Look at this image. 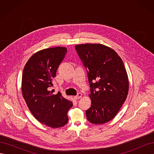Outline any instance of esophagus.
I'll return each instance as SVG.
<instances>
[{
    "mask_svg": "<svg viewBox=\"0 0 154 154\" xmlns=\"http://www.w3.org/2000/svg\"><path fill=\"white\" fill-rule=\"evenodd\" d=\"M82 96V93H78V94L76 96H74V99H75V100H79L80 98H81Z\"/></svg>",
    "mask_w": 154,
    "mask_h": 154,
    "instance_id": "1",
    "label": "esophagus"
}]
</instances>
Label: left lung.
I'll list each match as a JSON object with an SVG mask.
<instances>
[{
  "mask_svg": "<svg viewBox=\"0 0 154 154\" xmlns=\"http://www.w3.org/2000/svg\"><path fill=\"white\" fill-rule=\"evenodd\" d=\"M75 49L86 69L91 106L86 117L93 124L112 119L127 98L128 79L122 58L114 50L100 44H80Z\"/></svg>",
  "mask_w": 154,
  "mask_h": 154,
  "instance_id": "left-lung-1",
  "label": "left lung"
}]
</instances>
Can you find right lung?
<instances>
[{
  "label": "right lung",
  "instance_id": "1",
  "mask_svg": "<svg viewBox=\"0 0 154 154\" xmlns=\"http://www.w3.org/2000/svg\"><path fill=\"white\" fill-rule=\"evenodd\" d=\"M67 48L57 47L41 50L29 59L23 70L22 92L34 117L51 128H59L68 122L67 112L72 103L58 92L50 91Z\"/></svg>",
  "mask_w": 154,
  "mask_h": 154
}]
</instances>
